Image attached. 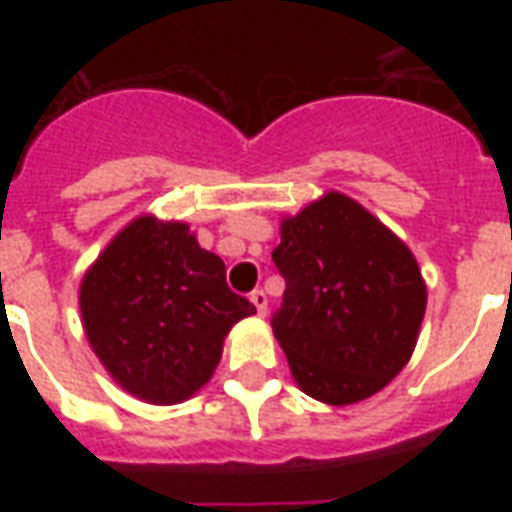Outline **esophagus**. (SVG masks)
Listing matches in <instances>:
<instances>
[{"mask_svg":"<svg viewBox=\"0 0 512 512\" xmlns=\"http://www.w3.org/2000/svg\"><path fill=\"white\" fill-rule=\"evenodd\" d=\"M249 300H252V303H255L257 313H260V316H265V311H268V297H265L263 289H255V292H252V295H249Z\"/></svg>","mask_w":512,"mask_h":512,"instance_id":"obj_1","label":"esophagus"}]
</instances>
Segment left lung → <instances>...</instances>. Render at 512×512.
<instances>
[{"label":"left lung","mask_w":512,"mask_h":512,"mask_svg":"<svg viewBox=\"0 0 512 512\" xmlns=\"http://www.w3.org/2000/svg\"><path fill=\"white\" fill-rule=\"evenodd\" d=\"M273 263L287 281L273 335L308 396L356 404L404 369L428 292L409 247L361 204L327 193L287 217Z\"/></svg>","instance_id":"obj_1"}]
</instances>
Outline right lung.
<instances>
[{
  "instance_id": "obj_1",
  "label": "right lung",
  "mask_w": 512,
  "mask_h": 512,
  "mask_svg": "<svg viewBox=\"0 0 512 512\" xmlns=\"http://www.w3.org/2000/svg\"><path fill=\"white\" fill-rule=\"evenodd\" d=\"M79 305L95 356L151 404L196 393L215 372L228 329L255 313L188 225L151 215L108 244L84 276Z\"/></svg>"
}]
</instances>
